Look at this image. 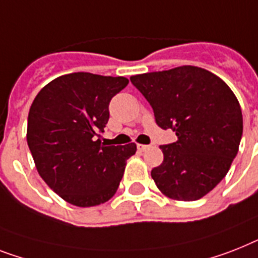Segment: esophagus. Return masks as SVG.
Returning <instances> with one entry per match:
<instances>
[{"instance_id": "34e87169", "label": "esophagus", "mask_w": 258, "mask_h": 258, "mask_svg": "<svg viewBox=\"0 0 258 258\" xmlns=\"http://www.w3.org/2000/svg\"><path fill=\"white\" fill-rule=\"evenodd\" d=\"M147 148L148 146H146V144H138V151H139V152H144Z\"/></svg>"}]
</instances>
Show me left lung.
<instances>
[{"label": "left lung", "mask_w": 258, "mask_h": 258, "mask_svg": "<svg viewBox=\"0 0 258 258\" xmlns=\"http://www.w3.org/2000/svg\"><path fill=\"white\" fill-rule=\"evenodd\" d=\"M148 100L155 120L176 133L175 143L160 146L163 163L151 171L163 195L194 202L225 177L242 135V114L229 86L211 71L180 66L131 77Z\"/></svg>", "instance_id": "left-lung-1"}]
</instances>
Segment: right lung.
Segmentation results:
<instances>
[{"instance_id":"1","label":"right lung","mask_w":258,"mask_h":258,"mask_svg":"<svg viewBox=\"0 0 258 258\" xmlns=\"http://www.w3.org/2000/svg\"><path fill=\"white\" fill-rule=\"evenodd\" d=\"M128 85L124 77L73 73L43 87L27 116V146L39 176L64 202L94 207L108 202L136 144L104 146L111 98Z\"/></svg>"}]
</instances>
